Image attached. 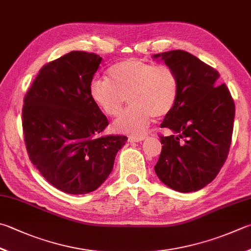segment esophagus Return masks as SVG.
Returning <instances> with one entry per match:
<instances>
[{"mask_svg":"<svg viewBox=\"0 0 251 251\" xmlns=\"http://www.w3.org/2000/svg\"><path fill=\"white\" fill-rule=\"evenodd\" d=\"M146 139V135H140V136H129L130 142H141Z\"/></svg>","mask_w":251,"mask_h":251,"instance_id":"obj_1","label":"esophagus"}]
</instances>
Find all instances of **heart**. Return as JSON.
I'll use <instances>...</instances> for the list:
<instances>
[{
  "instance_id": "heart-1",
  "label": "heart",
  "mask_w": 251,
  "mask_h": 251,
  "mask_svg": "<svg viewBox=\"0 0 251 251\" xmlns=\"http://www.w3.org/2000/svg\"><path fill=\"white\" fill-rule=\"evenodd\" d=\"M179 94L178 75L166 64L127 59L108 70L107 79H95L89 86L94 103L105 115H119L129 100L131 107L113 122V129L140 135L153 117H165L174 109Z\"/></svg>"
}]
</instances>
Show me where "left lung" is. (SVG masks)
I'll use <instances>...</instances> for the list:
<instances>
[{
	"label": "left lung",
	"instance_id": "8db88e82",
	"mask_svg": "<svg viewBox=\"0 0 251 251\" xmlns=\"http://www.w3.org/2000/svg\"><path fill=\"white\" fill-rule=\"evenodd\" d=\"M178 75L179 94L174 109L160 126L172 134L159 135L162 152L155 173L179 192L198 191L223 167L234 129L235 103L219 72L183 50L155 54Z\"/></svg>",
	"mask_w": 251,
	"mask_h": 251
}]
</instances>
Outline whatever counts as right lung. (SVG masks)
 Masks as SVG:
<instances>
[{"label":"right lung","instance_id":"obj_1","mask_svg":"<svg viewBox=\"0 0 251 251\" xmlns=\"http://www.w3.org/2000/svg\"><path fill=\"white\" fill-rule=\"evenodd\" d=\"M101 58L71 51L45 64L24 97L23 133L28 156L47 181L71 195H84L109 176L126 135L99 133L107 117L89 86Z\"/></svg>","mask_w":251,"mask_h":251}]
</instances>
